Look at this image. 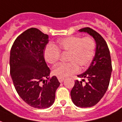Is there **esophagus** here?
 I'll use <instances>...</instances> for the list:
<instances>
[{
    "mask_svg": "<svg viewBox=\"0 0 122 122\" xmlns=\"http://www.w3.org/2000/svg\"><path fill=\"white\" fill-rule=\"evenodd\" d=\"M65 80V79L64 78H60V77H58V81H59L60 82H62L63 81Z\"/></svg>",
    "mask_w": 122,
    "mask_h": 122,
    "instance_id": "obj_1",
    "label": "esophagus"
}]
</instances>
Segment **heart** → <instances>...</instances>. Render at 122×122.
I'll return each mask as SVG.
<instances>
[{"mask_svg":"<svg viewBox=\"0 0 122 122\" xmlns=\"http://www.w3.org/2000/svg\"><path fill=\"white\" fill-rule=\"evenodd\" d=\"M96 44L92 36H69L59 40L57 45H49L44 52L46 62L55 65L59 60L61 54H68L67 63L59 64L53 69V75L65 78L83 70L88 66L94 56Z\"/></svg>","mask_w":122,"mask_h":122,"instance_id":"obj_1","label":"heart"}]
</instances>
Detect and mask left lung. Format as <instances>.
<instances>
[{
	"label": "left lung",
	"instance_id": "8db88e82",
	"mask_svg": "<svg viewBox=\"0 0 122 122\" xmlns=\"http://www.w3.org/2000/svg\"><path fill=\"white\" fill-rule=\"evenodd\" d=\"M88 32L96 41V52L91 65L85 72L78 77L86 78L85 84L76 81L71 90V100L76 106L90 107L96 105L103 97L108 88L112 71L110 52L106 41L99 33L90 27L79 29Z\"/></svg>",
	"mask_w": 122,
	"mask_h": 122
}]
</instances>
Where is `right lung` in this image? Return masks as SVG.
Segmentation results:
<instances>
[{
	"mask_svg": "<svg viewBox=\"0 0 122 122\" xmlns=\"http://www.w3.org/2000/svg\"><path fill=\"white\" fill-rule=\"evenodd\" d=\"M49 36L36 28L29 29L18 36L10 52V74L19 96L30 106L45 109L54 104L60 82L44 58Z\"/></svg>",
	"mask_w": 122,
	"mask_h": 122,
	"instance_id": "add662e5",
	"label": "right lung"
}]
</instances>
